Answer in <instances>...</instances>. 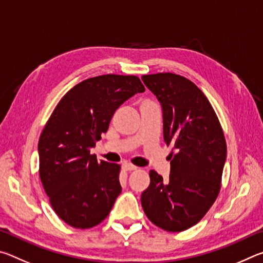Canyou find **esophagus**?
Wrapping results in <instances>:
<instances>
[{
  "instance_id": "34e87169",
  "label": "esophagus",
  "mask_w": 263,
  "mask_h": 263,
  "mask_svg": "<svg viewBox=\"0 0 263 263\" xmlns=\"http://www.w3.org/2000/svg\"><path fill=\"white\" fill-rule=\"evenodd\" d=\"M122 167H123L124 171H126V172H132V171H136V169H137V167L133 166V164H131V163H124Z\"/></svg>"
}]
</instances>
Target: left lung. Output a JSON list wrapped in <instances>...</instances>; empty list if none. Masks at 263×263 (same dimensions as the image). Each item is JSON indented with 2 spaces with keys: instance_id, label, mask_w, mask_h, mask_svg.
Instances as JSON below:
<instances>
[{
  "instance_id": "1",
  "label": "left lung",
  "mask_w": 263,
  "mask_h": 263,
  "mask_svg": "<svg viewBox=\"0 0 263 263\" xmlns=\"http://www.w3.org/2000/svg\"><path fill=\"white\" fill-rule=\"evenodd\" d=\"M141 80L161 104L163 139L174 146L169 180L151 171L141 205L158 228L181 232L197 224L219 194L224 132L206 96L190 80L173 73L142 75Z\"/></svg>"
}]
</instances>
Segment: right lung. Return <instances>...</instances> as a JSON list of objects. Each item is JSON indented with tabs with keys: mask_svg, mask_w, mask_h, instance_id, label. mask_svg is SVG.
Masks as SVG:
<instances>
[{
	"mask_svg": "<svg viewBox=\"0 0 263 263\" xmlns=\"http://www.w3.org/2000/svg\"><path fill=\"white\" fill-rule=\"evenodd\" d=\"M145 91L135 75L106 74L80 82L60 100L39 138V176L53 210L75 229L108 217L121 194V166L97 161L90 149L115 111Z\"/></svg>",
	"mask_w": 263,
	"mask_h": 263,
	"instance_id": "add662e5",
	"label": "right lung"
}]
</instances>
